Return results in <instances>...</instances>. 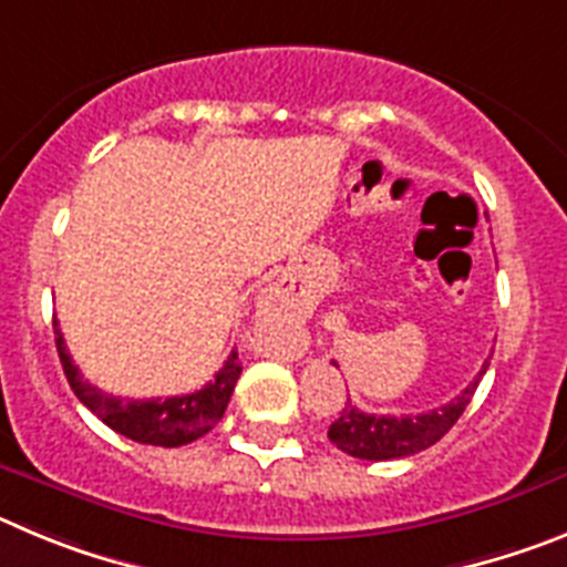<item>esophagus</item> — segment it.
Returning a JSON list of instances; mask_svg holds the SVG:
<instances>
[{"mask_svg": "<svg viewBox=\"0 0 567 567\" xmlns=\"http://www.w3.org/2000/svg\"><path fill=\"white\" fill-rule=\"evenodd\" d=\"M262 330H268V344L274 347V353L288 355V359L299 355V344H296V339H290V336L285 333L282 321H279L274 308L262 310Z\"/></svg>", "mask_w": 567, "mask_h": 567, "instance_id": "1", "label": "esophagus"}]
</instances>
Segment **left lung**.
<instances>
[{"label": "left lung", "mask_w": 567, "mask_h": 567, "mask_svg": "<svg viewBox=\"0 0 567 567\" xmlns=\"http://www.w3.org/2000/svg\"><path fill=\"white\" fill-rule=\"evenodd\" d=\"M486 367L488 361L474 375L472 384L461 395L452 398L449 404L430 412H415V415H375V412L359 410L347 398L344 410L330 423L328 437L341 452L361 457V461H395V457H410L415 452H423L455 426L457 417L472 401L477 384H481Z\"/></svg>", "instance_id": "1"}]
</instances>
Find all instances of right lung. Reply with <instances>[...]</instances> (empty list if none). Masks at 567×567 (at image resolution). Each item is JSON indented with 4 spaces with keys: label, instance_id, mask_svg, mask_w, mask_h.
<instances>
[{
    "label": "right lung",
    "instance_id": "1",
    "mask_svg": "<svg viewBox=\"0 0 567 567\" xmlns=\"http://www.w3.org/2000/svg\"><path fill=\"white\" fill-rule=\"evenodd\" d=\"M53 328L55 350H59L61 367H64V375H68L75 398L93 415H99L110 430H115L118 435L130 437L135 443L175 449L203 437L223 417L228 401H231L234 384H237L239 372H243V364L237 361V350H234L226 359V364H223V370L203 390L188 392V395L146 398V401L118 398L99 390L90 381H84L79 367L70 359L68 347H64V336H61L59 321L55 319Z\"/></svg>",
    "mask_w": 567,
    "mask_h": 567
}]
</instances>
